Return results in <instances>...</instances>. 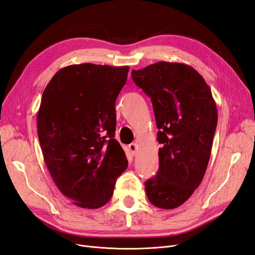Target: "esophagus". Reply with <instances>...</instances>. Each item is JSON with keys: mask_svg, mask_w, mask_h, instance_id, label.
I'll return each instance as SVG.
<instances>
[{"mask_svg": "<svg viewBox=\"0 0 255 255\" xmlns=\"http://www.w3.org/2000/svg\"><path fill=\"white\" fill-rule=\"evenodd\" d=\"M129 150H130V152H131V154L133 155H136V152H137V146H136V143L135 142H132V143H130L129 145Z\"/></svg>", "mask_w": 255, "mask_h": 255, "instance_id": "esophagus-1", "label": "esophagus"}]
</instances>
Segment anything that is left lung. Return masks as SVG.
Listing matches in <instances>:
<instances>
[{
    "instance_id": "obj_1",
    "label": "left lung",
    "mask_w": 255,
    "mask_h": 255,
    "mask_svg": "<svg viewBox=\"0 0 255 255\" xmlns=\"http://www.w3.org/2000/svg\"><path fill=\"white\" fill-rule=\"evenodd\" d=\"M131 77L151 98L159 129V168L145 182L146 194L153 205L173 209L203 179L218 123L216 102L203 77L184 63L159 61Z\"/></svg>"
}]
</instances>
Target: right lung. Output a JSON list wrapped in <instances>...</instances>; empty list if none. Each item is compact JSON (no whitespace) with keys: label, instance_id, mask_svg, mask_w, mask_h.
I'll return each instance as SVG.
<instances>
[{"label":"right lung","instance_id":"right-lung-1","mask_svg":"<svg viewBox=\"0 0 255 255\" xmlns=\"http://www.w3.org/2000/svg\"><path fill=\"white\" fill-rule=\"evenodd\" d=\"M129 66H65L43 91L37 133L43 159L58 190L79 207L96 209L114 194L128 167L117 139L116 100Z\"/></svg>","mask_w":255,"mask_h":255}]
</instances>
